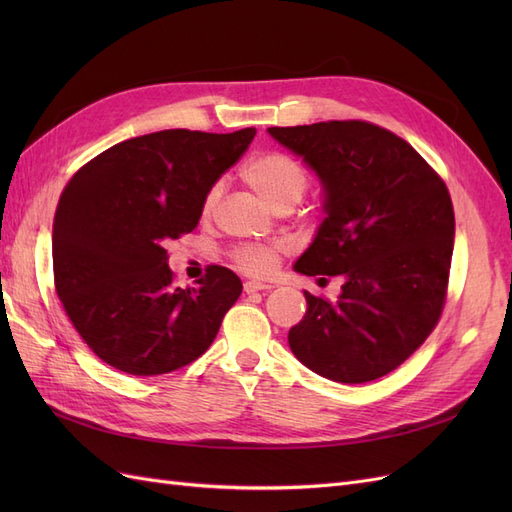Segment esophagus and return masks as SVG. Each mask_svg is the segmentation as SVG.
Here are the masks:
<instances>
[{
    "mask_svg": "<svg viewBox=\"0 0 512 512\" xmlns=\"http://www.w3.org/2000/svg\"><path fill=\"white\" fill-rule=\"evenodd\" d=\"M271 288H273L271 284L256 282V280H250V282H245V284H243V290H245L247 294H252V292H265V290H271Z\"/></svg>",
    "mask_w": 512,
    "mask_h": 512,
    "instance_id": "1",
    "label": "esophagus"
}]
</instances>
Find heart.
Returning a JSON list of instances; mask_svg holds the SVG:
<instances>
[{
    "mask_svg": "<svg viewBox=\"0 0 512 512\" xmlns=\"http://www.w3.org/2000/svg\"><path fill=\"white\" fill-rule=\"evenodd\" d=\"M243 181L275 211H288L309 188L307 168L280 151H267L252 158L241 170ZM222 185L215 183L203 200V213L218 207ZM235 265L250 275H269L280 258V247L271 243H243L230 252Z\"/></svg>",
    "mask_w": 512,
    "mask_h": 512,
    "instance_id": "heart-1",
    "label": "heart"
}]
</instances>
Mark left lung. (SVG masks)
I'll use <instances>...</instances> for the list:
<instances>
[{
	"mask_svg": "<svg viewBox=\"0 0 512 512\" xmlns=\"http://www.w3.org/2000/svg\"><path fill=\"white\" fill-rule=\"evenodd\" d=\"M269 134L324 188L327 218L294 271L344 277L337 301L305 292L290 350L335 382L382 378L425 342L444 309L455 237L446 183L404 138L369 121Z\"/></svg>",
	"mask_w": 512,
	"mask_h": 512,
	"instance_id": "1",
	"label": "left lung"
}]
</instances>
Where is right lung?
I'll use <instances>...</instances> for the list:
<instances>
[{"instance_id": "add662e5", "label": "right lung", "mask_w": 512, "mask_h": 512, "mask_svg": "<svg viewBox=\"0 0 512 512\" xmlns=\"http://www.w3.org/2000/svg\"><path fill=\"white\" fill-rule=\"evenodd\" d=\"M256 130H162L102 151L76 170L53 222L55 290L96 356L132 376L190 365L241 294L226 267L173 286L166 243L192 232L203 200Z\"/></svg>"}]
</instances>
